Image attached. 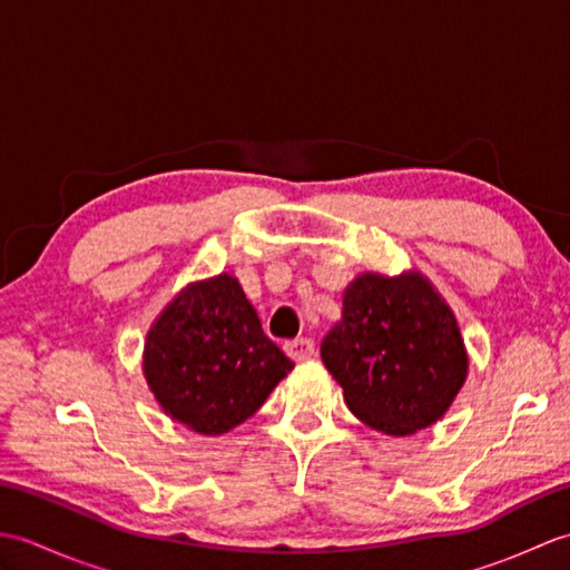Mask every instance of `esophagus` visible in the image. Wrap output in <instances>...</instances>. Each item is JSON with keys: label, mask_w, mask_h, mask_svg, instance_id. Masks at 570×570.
Listing matches in <instances>:
<instances>
[{"label": "esophagus", "mask_w": 570, "mask_h": 570, "mask_svg": "<svg viewBox=\"0 0 570 570\" xmlns=\"http://www.w3.org/2000/svg\"><path fill=\"white\" fill-rule=\"evenodd\" d=\"M286 355L292 357L294 362H304L313 355V350H316V345H313V341H308V337H298V341H288L284 345Z\"/></svg>", "instance_id": "esophagus-1"}]
</instances>
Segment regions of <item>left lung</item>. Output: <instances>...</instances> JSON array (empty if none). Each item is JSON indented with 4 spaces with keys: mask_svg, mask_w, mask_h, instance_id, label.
<instances>
[{
    "mask_svg": "<svg viewBox=\"0 0 570 570\" xmlns=\"http://www.w3.org/2000/svg\"><path fill=\"white\" fill-rule=\"evenodd\" d=\"M323 365L353 414L386 435L439 421L468 377L451 306L421 274H362L345 288L343 321L323 337Z\"/></svg>",
    "mask_w": 570,
    "mask_h": 570,
    "instance_id": "8db88e82",
    "label": "left lung"
}]
</instances>
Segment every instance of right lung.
<instances>
[{"mask_svg":"<svg viewBox=\"0 0 570 570\" xmlns=\"http://www.w3.org/2000/svg\"><path fill=\"white\" fill-rule=\"evenodd\" d=\"M292 370L229 274L188 284L154 321L144 345L156 402L203 435L247 421Z\"/></svg>","mask_w":570,"mask_h":570,"instance_id":"1","label":"right lung"}]
</instances>
